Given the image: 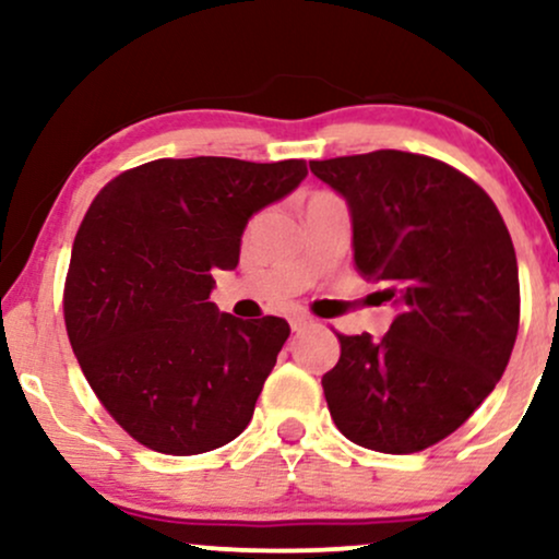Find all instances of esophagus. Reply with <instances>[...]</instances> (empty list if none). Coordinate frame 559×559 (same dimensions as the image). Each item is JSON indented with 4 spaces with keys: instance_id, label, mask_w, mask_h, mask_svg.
<instances>
[{
    "instance_id": "1",
    "label": "esophagus",
    "mask_w": 559,
    "mask_h": 559,
    "mask_svg": "<svg viewBox=\"0 0 559 559\" xmlns=\"http://www.w3.org/2000/svg\"><path fill=\"white\" fill-rule=\"evenodd\" d=\"M288 323H292V331L301 333V331L312 329V325H318V320L312 318V316H294L292 320H288Z\"/></svg>"
}]
</instances>
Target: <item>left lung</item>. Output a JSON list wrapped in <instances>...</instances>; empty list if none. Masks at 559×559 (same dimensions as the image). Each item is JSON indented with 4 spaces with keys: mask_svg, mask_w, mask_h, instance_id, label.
Listing matches in <instances>:
<instances>
[{
    "mask_svg": "<svg viewBox=\"0 0 559 559\" xmlns=\"http://www.w3.org/2000/svg\"><path fill=\"white\" fill-rule=\"evenodd\" d=\"M349 204L360 275L400 316L383 338L338 333L323 376L346 439L409 454L447 439L491 394L521 323L518 260L497 204L452 165L413 152L312 159Z\"/></svg>",
    "mask_w": 559,
    "mask_h": 559,
    "instance_id": "obj_1",
    "label": "left lung"
}]
</instances>
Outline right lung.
I'll list each match as a JSON object with an SVG mask.
<instances>
[{
	"label": "right lung",
	"instance_id": "obj_1",
	"mask_svg": "<svg viewBox=\"0 0 559 559\" xmlns=\"http://www.w3.org/2000/svg\"><path fill=\"white\" fill-rule=\"evenodd\" d=\"M305 176V159H155L96 194L70 254L66 329L88 386L139 444L186 457L249 426L292 329L217 312L213 273L239 265L249 217Z\"/></svg>",
	"mask_w": 559,
	"mask_h": 559
}]
</instances>
